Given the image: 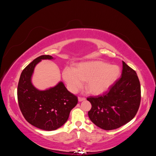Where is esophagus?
<instances>
[{
	"label": "esophagus",
	"instance_id": "34e87169",
	"mask_svg": "<svg viewBox=\"0 0 156 156\" xmlns=\"http://www.w3.org/2000/svg\"><path fill=\"white\" fill-rule=\"evenodd\" d=\"M86 100V98H84V97H79L78 98L79 101H84V100Z\"/></svg>",
	"mask_w": 156,
	"mask_h": 156
}]
</instances>
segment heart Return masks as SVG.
<instances>
[{"mask_svg": "<svg viewBox=\"0 0 156 156\" xmlns=\"http://www.w3.org/2000/svg\"><path fill=\"white\" fill-rule=\"evenodd\" d=\"M120 68L107 64L102 61H90L79 64L76 68L67 66L62 71V77L72 92H76L87 81V87L93 94L107 91L119 78Z\"/></svg>", "mask_w": 156, "mask_h": 156, "instance_id": "heart-1", "label": "heart"}]
</instances>
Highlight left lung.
<instances>
[{"mask_svg": "<svg viewBox=\"0 0 156 156\" xmlns=\"http://www.w3.org/2000/svg\"><path fill=\"white\" fill-rule=\"evenodd\" d=\"M122 76L109 90L102 95L90 96L92 105L88 112L90 119L98 127L112 130L125 125L133 119L140 103V84L135 71L124 61Z\"/></svg>", "mask_w": 156, "mask_h": 156, "instance_id": "1", "label": "left lung"}]
</instances>
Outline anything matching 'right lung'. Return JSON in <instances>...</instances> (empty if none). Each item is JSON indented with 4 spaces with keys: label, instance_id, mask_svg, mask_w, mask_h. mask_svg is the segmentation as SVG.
Returning a JSON list of instances; mask_svg holds the SVG:
<instances>
[{
    "label": "right lung",
    "instance_id": "add662e5",
    "mask_svg": "<svg viewBox=\"0 0 156 156\" xmlns=\"http://www.w3.org/2000/svg\"><path fill=\"white\" fill-rule=\"evenodd\" d=\"M50 55L35 58L23 70L17 87L19 106L25 120L37 128L53 131L64 125L71 110L77 104L76 96L69 92L62 82L45 90H39L31 82L36 65Z\"/></svg>",
    "mask_w": 156,
    "mask_h": 156
}]
</instances>
